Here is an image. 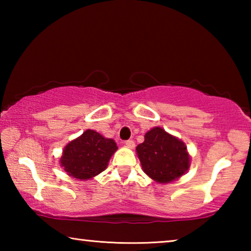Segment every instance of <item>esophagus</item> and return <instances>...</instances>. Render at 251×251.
I'll return each instance as SVG.
<instances>
[{
	"mask_svg": "<svg viewBox=\"0 0 251 251\" xmlns=\"http://www.w3.org/2000/svg\"><path fill=\"white\" fill-rule=\"evenodd\" d=\"M125 146L126 147H128V148H134L135 147V143H134V141H126L125 142Z\"/></svg>",
	"mask_w": 251,
	"mask_h": 251,
	"instance_id": "obj_1",
	"label": "esophagus"
}]
</instances>
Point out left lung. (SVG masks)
<instances>
[{
    "instance_id": "obj_1",
    "label": "left lung",
    "mask_w": 251,
    "mask_h": 251,
    "mask_svg": "<svg viewBox=\"0 0 251 251\" xmlns=\"http://www.w3.org/2000/svg\"><path fill=\"white\" fill-rule=\"evenodd\" d=\"M144 173L159 184L178 179L190 166L187 146L179 138L160 127L145 134V141L136 147Z\"/></svg>"
}]
</instances>
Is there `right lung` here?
<instances>
[{"mask_svg":"<svg viewBox=\"0 0 251 251\" xmlns=\"http://www.w3.org/2000/svg\"><path fill=\"white\" fill-rule=\"evenodd\" d=\"M116 151L114 139L87 129L64 147L59 163L69 176L86 180L105 171Z\"/></svg>","mask_w":251,"mask_h":251,"instance_id":"right-lung-1","label":"right lung"}]
</instances>
